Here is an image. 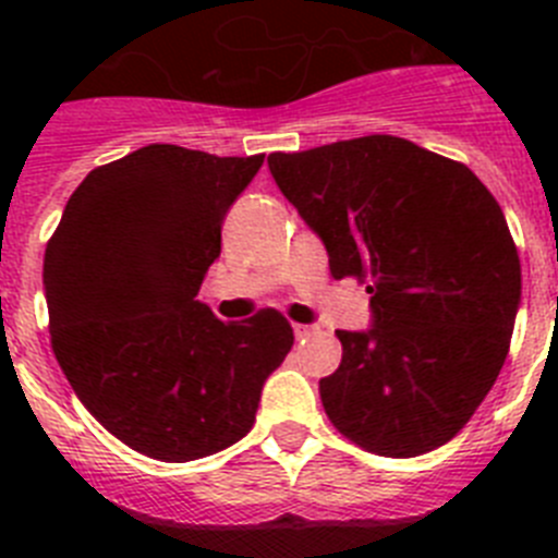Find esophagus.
Wrapping results in <instances>:
<instances>
[{"instance_id": "obj_1", "label": "esophagus", "mask_w": 558, "mask_h": 558, "mask_svg": "<svg viewBox=\"0 0 558 558\" xmlns=\"http://www.w3.org/2000/svg\"><path fill=\"white\" fill-rule=\"evenodd\" d=\"M293 332H295V338L304 340V338H310V335L315 332V327H310V324H295Z\"/></svg>"}]
</instances>
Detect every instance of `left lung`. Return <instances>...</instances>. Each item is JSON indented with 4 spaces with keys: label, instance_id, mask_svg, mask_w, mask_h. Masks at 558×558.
Masks as SVG:
<instances>
[{
    "label": "left lung",
    "instance_id": "1",
    "mask_svg": "<svg viewBox=\"0 0 558 558\" xmlns=\"http://www.w3.org/2000/svg\"><path fill=\"white\" fill-rule=\"evenodd\" d=\"M270 175L329 254L372 293V327L338 329L318 383L329 422L363 450L447 445L492 391L520 310V256L470 167L399 136L270 153Z\"/></svg>",
    "mask_w": 558,
    "mask_h": 558
}]
</instances>
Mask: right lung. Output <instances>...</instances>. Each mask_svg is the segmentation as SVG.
I'll return each instance as SVG.
<instances>
[{
  "label": "right lung",
  "mask_w": 558,
  "mask_h": 558,
  "mask_svg": "<svg viewBox=\"0 0 558 558\" xmlns=\"http://www.w3.org/2000/svg\"><path fill=\"white\" fill-rule=\"evenodd\" d=\"M263 159L140 147L88 172L47 245L58 363L86 411L147 458L184 463L240 441L293 347L276 310L226 324L198 302Z\"/></svg>",
  "instance_id": "right-lung-1"
}]
</instances>
